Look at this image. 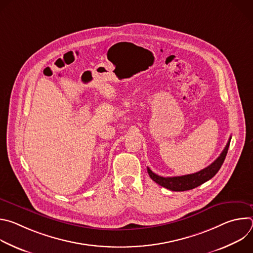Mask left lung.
<instances>
[{
  "label": "left lung",
  "mask_w": 253,
  "mask_h": 253,
  "mask_svg": "<svg viewBox=\"0 0 253 253\" xmlns=\"http://www.w3.org/2000/svg\"><path fill=\"white\" fill-rule=\"evenodd\" d=\"M230 140H231V137L229 138L225 148L223 149V151L221 152V154L219 155V157L217 159H216L213 163H211L209 166H207L206 168H204L196 173L183 175V176L162 177V176H159V175L155 174L154 172H152V170L149 167H147V172L153 181H155L157 184H159L169 190L186 191V190L193 189V188L203 184L204 182L208 181L209 179H211L216 173L218 172V170L220 169V167L223 164L224 159L226 157L229 144H230Z\"/></svg>",
  "instance_id": "obj_1"
}]
</instances>
